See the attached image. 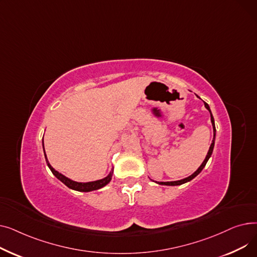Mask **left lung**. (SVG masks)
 I'll return each instance as SVG.
<instances>
[{"instance_id": "obj_1", "label": "left lung", "mask_w": 257, "mask_h": 257, "mask_svg": "<svg viewBox=\"0 0 257 257\" xmlns=\"http://www.w3.org/2000/svg\"><path fill=\"white\" fill-rule=\"evenodd\" d=\"M204 105H205V107H206V109H208V111L210 112V119H211V124H212V127H213V140H212V143H211V145H210V147H209L208 153H207V155H206V157H205L204 161H203V163H202V165L200 166V168H199V169H198V170H197L193 175H191L190 177L184 178V179H182V180H178V181L158 182L159 184H163V185H180V184H183V183H185V182H188V181H191L192 179H194V178L197 176V175H198V174H200V172L204 169V167H205L206 163L208 161L209 157H210V156H211V154H212V151H213V146H214V140H215V126H214V119H213V116H212V114H211V111H210V108H209L208 104L204 102Z\"/></svg>"}]
</instances>
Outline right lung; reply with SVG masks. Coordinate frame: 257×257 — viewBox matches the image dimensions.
Instances as JSON below:
<instances>
[{
	"label": "right lung",
	"instance_id": "add662e5",
	"mask_svg": "<svg viewBox=\"0 0 257 257\" xmlns=\"http://www.w3.org/2000/svg\"><path fill=\"white\" fill-rule=\"evenodd\" d=\"M44 146V144H43ZM44 152H45V147H44ZM45 157H46V160H47V164H48V167L50 168V170L52 171V173L55 175V177L58 178L61 182H63L67 187L72 188V190H75V191H78V192H91V191H96V190H99V188H102L103 186H105L106 184H108L110 182L111 180V177H112V172L109 173V175H108L107 177H105L104 179H101V180H97V181H92V182H86V183H82V182H76V181H73L69 178H66L65 176H63L62 174H60L59 172L54 170L51 165L49 164V161L47 159V155H46V152H45Z\"/></svg>",
	"mask_w": 257,
	"mask_h": 257
}]
</instances>
